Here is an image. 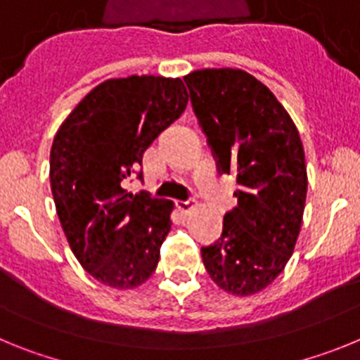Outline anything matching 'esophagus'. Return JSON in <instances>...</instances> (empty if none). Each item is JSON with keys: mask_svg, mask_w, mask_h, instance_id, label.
Here are the masks:
<instances>
[{"mask_svg": "<svg viewBox=\"0 0 360 360\" xmlns=\"http://www.w3.org/2000/svg\"><path fill=\"white\" fill-rule=\"evenodd\" d=\"M193 205H195V203L191 202V200H178L176 202L178 211H182V212H189L191 209H193Z\"/></svg>", "mask_w": 360, "mask_h": 360, "instance_id": "34e87169", "label": "esophagus"}]
</instances>
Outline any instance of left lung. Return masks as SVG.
I'll use <instances>...</instances> for the list:
<instances>
[{
  "label": "left lung",
  "mask_w": 360,
  "mask_h": 360,
  "mask_svg": "<svg viewBox=\"0 0 360 360\" xmlns=\"http://www.w3.org/2000/svg\"><path fill=\"white\" fill-rule=\"evenodd\" d=\"M219 173H234L238 207L221 238L202 247L212 281L252 295L283 272L294 252L307 202V164L294 120L276 95L238 68H205L184 77Z\"/></svg>",
  "instance_id": "8db88e82"
}]
</instances>
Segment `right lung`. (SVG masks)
Segmentation results:
<instances>
[{
  "instance_id": "obj_1",
  "label": "right lung",
  "mask_w": 360,
  "mask_h": 360,
  "mask_svg": "<svg viewBox=\"0 0 360 360\" xmlns=\"http://www.w3.org/2000/svg\"><path fill=\"white\" fill-rule=\"evenodd\" d=\"M187 101L182 79H108L53 136L50 186L57 216L82 269L106 287L135 288L157 269L173 202L146 191L133 195L122 184Z\"/></svg>"
}]
</instances>
